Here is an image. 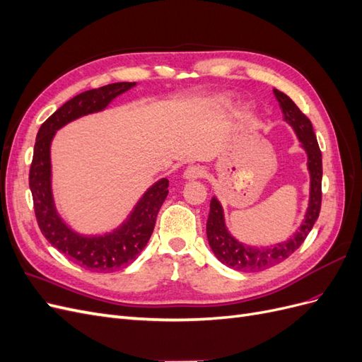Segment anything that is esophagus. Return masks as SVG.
<instances>
[{
	"label": "esophagus",
	"instance_id": "34e87169",
	"mask_svg": "<svg viewBox=\"0 0 362 362\" xmlns=\"http://www.w3.org/2000/svg\"><path fill=\"white\" fill-rule=\"evenodd\" d=\"M182 175L185 180H199L205 175V169L204 166H199V164H192V166L184 170Z\"/></svg>",
	"mask_w": 362,
	"mask_h": 362
}]
</instances>
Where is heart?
I'll use <instances>...</instances> for the list:
<instances>
[{
    "instance_id": "b5f03b06",
    "label": "heart",
    "mask_w": 362,
    "mask_h": 362,
    "mask_svg": "<svg viewBox=\"0 0 362 362\" xmlns=\"http://www.w3.org/2000/svg\"><path fill=\"white\" fill-rule=\"evenodd\" d=\"M226 104H228V98H226V96H218V98H216L214 105H217V107H223V105H226Z\"/></svg>"
}]
</instances>
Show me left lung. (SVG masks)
I'll return each instance as SVG.
<instances>
[{
  "label": "left lung",
  "instance_id": "8db88e82",
  "mask_svg": "<svg viewBox=\"0 0 362 362\" xmlns=\"http://www.w3.org/2000/svg\"><path fill=\"white\" fill-rule=\"evenodd\" d=\"M276 100L279 103L284 119L288 125L293 127L296 136H298L300 146L305 149L308 156V170H310V201L306 208L305 218L300 226L296 229V233L287 240V242L276 243L266 247H255L240 243L231 234L225 225L223 208L217 198H213L210 202V214L206 221V238L210 243L211 250L216 258L240 272H259L266 270L279 264L284 259H287L296 249L305 242L306 235L310 234L317 218L320 214L322 206V152L317 144V137L311 125V120L306 117L299 107L296 105L290 98L273 89Z\"/></svg>",
  "mask_w": 362,
  "mask_h": 362
}]
</instances>
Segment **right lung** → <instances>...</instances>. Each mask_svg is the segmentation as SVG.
Masks as SVG:
<instances>
[{"label": "right lung", "instance_id": "obj_1", "mask_svg": "<svg viewBox=\"0 0 362 362\" xmlns=\"http://www.w3.org/2000/svg\"><path fill=\"white\" fill-rule=\"evenodd\" d=\"M136 83H113L74 96L54 112L37 131L30 168V190L42 234L75 264L98 273L116 272L131 264L144 250L154 231L156 218L169 193L168 178L154 182L136 204L127 221L112 233L84 235L74 231L60 217L51 189V141L57 129L86 115L103 112L116 96Z\"/></svg>", "mask_w": 362, "mask_h": 362}]
</instances>
